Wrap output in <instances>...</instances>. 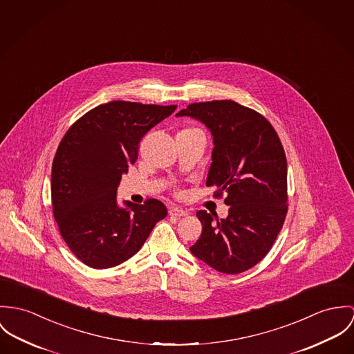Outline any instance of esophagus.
<instances>
[{
  "mask_svg": "<svg viewBox=\"0 0 354 354\" xmlns=\"http://www.w3.org/2000/svg\"><path fill=\"white\" fill-rule=\"evenodd\" d=\"M169 214H171V216H175V217H185V216H187L189 213H187V210H183L182 207H171V209H169Z\"/></svg>",
  "mask_w": 354,
  "mask_h": 354,
  "instance_id": "obj_1",
  "label": "esophagus"
}]
</instances>
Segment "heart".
Listing matches in <instances>:
<instances>
[{"instance_id": "heart-1", "label": "heart", "mask_w": 354, "mask_h": 354, "mask_svg": "<svg viewBox=\"0 0 354 354\" xmlns=\"http://www.w3.org/2000/svg\"><path fill=\"white\" fill-rule=\"evenodd\" d=\"M183 131H192V133H202L201 130H198V129H186V130H183Z\"/></svg>"}]
</instances>
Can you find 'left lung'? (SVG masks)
Masks as SVG:
<instances>
[{
    "label": "left lung",
    "mask_w": 354,
    "mask_h": 354,
    "mask_svg": "<svg viewBox=\"0 0 354 354\" xmlns=\"http://www.w3.org/2000/svg\"><path fill=\"white\" fill-rule=\"evenodd\" d=\"M176 117L202 122L213 137L206 186L228 216L196 212L202 234L192 254L214 270L237 274L270 251L286 216V158L269 120L232 100L194 103Z\"/></svg>",
    "instance_id": "left-lung-1"
}]
</instances>
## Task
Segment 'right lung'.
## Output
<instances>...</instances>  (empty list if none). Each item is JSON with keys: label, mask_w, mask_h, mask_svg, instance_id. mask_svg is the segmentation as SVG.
Segmentation results:
<instances>
[{"label": "right lung", "mask_w": 354, "mask_h": 354, "mask_svg": "<svg viewBox=\"0 0 354 354\" xmlns=\"http://www.w3.org/2000/svg\"><path fill=\"white\" fill-rule=\"evenodd\" d=\"M176 106L115 100L88 111L62 138L51 168L53 213L71 251L92 269L120 265L167 216L158 199L123 201L117 190L142 137Z\"/></svg>", "instance_id": "right-lung-1"}]
</instances>
